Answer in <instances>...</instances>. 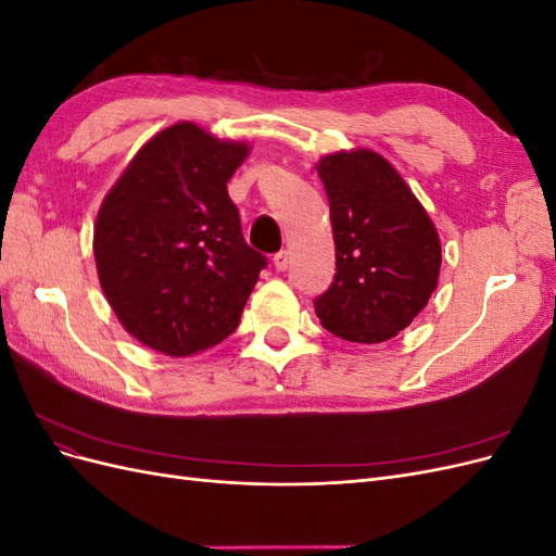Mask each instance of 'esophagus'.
Segmentation results:
<instances>
[{"label": "esophagus", "mask_w": 556, "mask_h": 556, "mask_svg": "<svg viewBox=\"0 0 556 556\" xmlns=\"http://www.w3.org/2000/svg\"><path fill=\"white\" fill-rule=\"evenodd\" d=\"M274 266H276V271H288V266H290V252H288V250L276 252V255H274Z\"/></svg>", "instance_id": "1"}]
</instances>
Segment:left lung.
<instances>
[{
    "label": "left lung",
    "instance_id": "obj_1",
    "mask_svg": "<svg viewBox=\"0 0 556 556\" xmlns=\"http://www.w3.org/2000/svg\"><path fill=\"white\" fill-rule=\"evenodd\" d=\"M315 169L329 197L336 245L333 282L315 299V313L350 343L390 341L425 311L439 285V231L376 150H339Z\"/></svg>",
    "mask_w": 556,
    "mask_h": 556
}]
</instances>
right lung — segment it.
I'll return each instance as SVG.
<instances>
[{"label": "right lung", "mask_w": 556, "mask_h": 556, "mask_svg": "<svg viewBox=\"0 0 556 556\" xmlns=\"http://www.w3.org/2000/svg\"><path fill=\"white\" fill-rule=\"evenodd\" d=\"M248 155V143L182 121L143 143L104 197L92 239L99 285L150 350L188 357L239 327L266 266L227 194Z\"/></svg>", "instance_id": "add662e5"}]
</instances>
